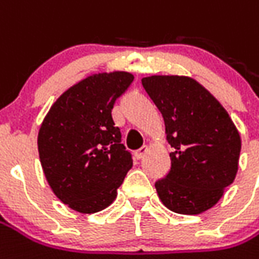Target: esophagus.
<instances>
[{
	"label": "esophagus",
	"mask_w": 259,
	"mask_h": 259,
	"mask_svg": "<svg viewBox=\"0 0 259 259\" xmlns=\"http://www.w3.org/2000/svg\"><path fill=\"white\" fill-rule=\"evenodd\" d=\"M147 151H148V146H143L142 148H139V150L136 151V157L140 160V158H143V157L146 155V153H147Z\"/></svg>",
	"instance_id": "1"
}]
</instances>
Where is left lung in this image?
<instances>
[{
    "label": "left lung",
    "mask_w": 259,
    "mask_h": 259,
    "mask_svg": "<svg viewBox=\"0 0 259 259\" xmlns=\"http://www.w3.org/2000/svg\"><path fill=\"white\" fill-rule=\"evenodd\" d=\"M144 90L164 117L174 147L171 169L155 182L161 202L180 214H199L218 203L238 169L241 139L218 99L196 79L151 75Z\"/></svg>",
    "instance_id": "8db88e82"
}]
</instances>
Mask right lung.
I'll return each instance as SVG.
<instances>
[{
  "label": "right lung",
  "instance_id": "obj_1",
  "mask_svg": "<svg viewBox=\"0 0 259 259\" xmlns=\"http://www.w3.org/2000/svg\"><path fill=\"white\" fill-rule=\"evenodd\" d=\"M133 78L126 71L92 74L63 92L41 122L43 172L54 195L73 210H104L133 165L112 117L115 101Z\"/></svg>",
  "mask_w": 259,
  "mask_h": 259
}]
</instances>
